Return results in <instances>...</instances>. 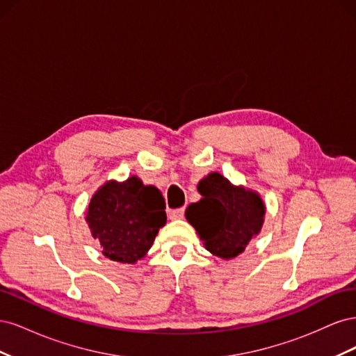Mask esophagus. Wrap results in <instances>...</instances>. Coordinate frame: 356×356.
<instances>
[{
	"mask_svg": "<svg viewBox=\"0 0 356 356\" xmlns=\"http://www.w3.org/2000/svg\"><path fill=\"white\" fill-rule=\"evenodd\" d=\"M184 217V208H179V209H172L169 212V218L170 220H181Z\"/></svg>",
	"mask_w": 356,
	"mask_h": 356,
	"instance_id": "esophagus-1",
	"label": "esophagus"
}]
</instances>
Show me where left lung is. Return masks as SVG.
Listing matches in <instances>:
<instances>
[{"mask_svg": "<svg viewBox=\"0 0 356 356\" xmlns=\"http://www.w3.org/2000/svg\"><path fill=\"white\" fill-rule=\"evenodd\" d=\"M197 191L202 199L188 204L186 218L212 255L232 260L260 234L266 203L258 191L234 186L218 172L200 179Z\"/></svg>", "mask_w": 356, "mask_h": 356, "instance_id": "1", "label": "left lung"}]
</instances>
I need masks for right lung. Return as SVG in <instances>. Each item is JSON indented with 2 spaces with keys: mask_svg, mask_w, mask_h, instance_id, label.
Returning <instances> with one entry per match:
<instances>
[{
  "mask_svg": "<svg viewBox=\"0 0 356 356\" xmlns=\"http://www.w3.org/2000/svg\"><path fill=\"white\" fill-rule=\"evenodd\" d=\"M165 208L161 191L132 175L122 182L106 181L95 191L86 208V222L106 258L135 264L166 224Z\"/></svg>",
  "mask_w": 356,
  "mask_h": 356,
  "instance_id": "1",
  "label": "right lung"
}]
</instances>
